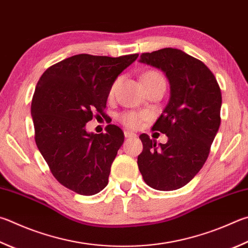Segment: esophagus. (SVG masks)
<instances>
[{
    "label": "esophagus",
    "mask_w": 248,
    "mask_h": 248,
    "mask_svg": "<svg viewBox=\"0 0 248 248\" xmlns=\"http://www.w3.org/2000/svg\"><path fill=\"white\" fill-rule=\"evenodd\" d=\"M124 133L125 138H134V137H136V133H133L131 131H124Z\"/></svg>",
    "instance_id": "1"
}]
</instances>
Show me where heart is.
Segmentation results:
<instances>
[{
    "mask_svg": "<svg viewBox=\"0 0 248 248\" xmlns=\"http://www.w3.org/2000/svg\"><path fill=\"white\" fill-rule=\"evenodd\" d=\"M143 83L145 85V88L150 87V85L157 83V82H165V79L158 70H147L142 76ZM120 77H117L112 83L110 84L109 90H108V98H114L117 89H118V85L120 83ZM151 114L146 110H129V111H124L118 115V120L123 124L124 127L129 129H138L142 125L143 121L150 119Z\"/></svg>",
    "mask_w": 248,
    "mask_h": 248,
    "instance_id": "b5f03b06",
    "label": "heart"
}]
</instances>
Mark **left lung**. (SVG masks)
Segmentation results:
<instances>
[{"label":"left lung","instance_id":"1","mask_svg":"<svg viewBox=\"0 0 248 248\" xmlns=\"http://www.w3.org/2000/svg\"><path fill=\"white\" fill-rule=\"evenodd\" d=\"M140 57L167 76L170 98L152 128L166 134L168 142L156 146L155 140L141 134L139 170L155 190H178L195 177L209 155L221 121V91L208 67L181 49L166 47Z\"/></svg>","mask_w":248,"mask_h":248}]
</instances>
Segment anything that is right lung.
I'll return each instance as SVG.
<instances>
[{
    "label": "right lung",
    "mask_w": 248,
    "mask_h": 248,
    "mask_svg": "<svg viewBox=\"0 0 248 248\" xmlns=\"http://www.w3.org/2000/svg\"><path fill=\"white\" fill-rule=\"evenodd\" d=\"M138 56L78 54L48 67L35 87L31 103L35 144L54 178L80 195H94L107 186L124 139L115 124L100 134L88 133L85 124L105 115L110 84Z\"/></svg>",
    "instance_id": "obj_1"
}]
</instances>
